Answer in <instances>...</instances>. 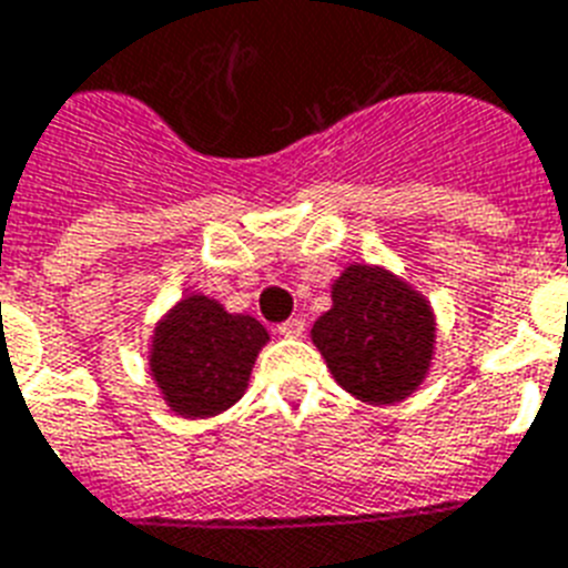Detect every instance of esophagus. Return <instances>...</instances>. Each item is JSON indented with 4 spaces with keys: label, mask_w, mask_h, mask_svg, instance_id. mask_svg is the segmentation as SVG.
Instances as JSON below:
<instances>
[{
    "label": "esophagus",
    "mask_w": 568,
    "mask_h": 568,
    "mask_svg": "<svg viewBox=\"0 0 568 568\" xmlns=\"http://www.w3.org/2000/svg\"><path fill=\"white\" fill-rule=\"evenodd\" d=\"M276 332L285 335V338H300V335H303V321H300V317H288L285 324L276 326Z\"/></svg>",
    "instance_id": "34e87169"
}]
</instances>
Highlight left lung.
I'll return each instance as SVG.
<instances>
[{"instance_id": "left-lung-1", "label": "left lung", "mask_w": 568, "mask_h": 568, "mask_svg": "<svg viewBox=\"0 0 568 568\" xmlns=\"http://www.w3.org/2000/svg\"><path fill=\"white\" fill-rule=\"evenodd\" d=\"M312 344L341 388L367 405H394L426 382L437 344L435 308L382 265H347Z\"/></svg>"}]
</instances>
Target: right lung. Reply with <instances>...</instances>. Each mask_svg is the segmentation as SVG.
I'll return each instance as SVG.
<instances>
[{
    "instance_id": "right-lung-1",
    "label": "right lung",
    "mask_w": 568,
    "mask_h": 568,
    "mask_svg": "<svg viewBox=\"0 0 568 568\" xmlns=\"http://www.w3.org/2000/svg\"><path fill=\"white\" fill-rule=\"evenodd\" d=\"M268 329L206 294H186L154 326L149 371L169 412L206 419L227 412L247 390Z\"/></svg>"
}]
</instances>
